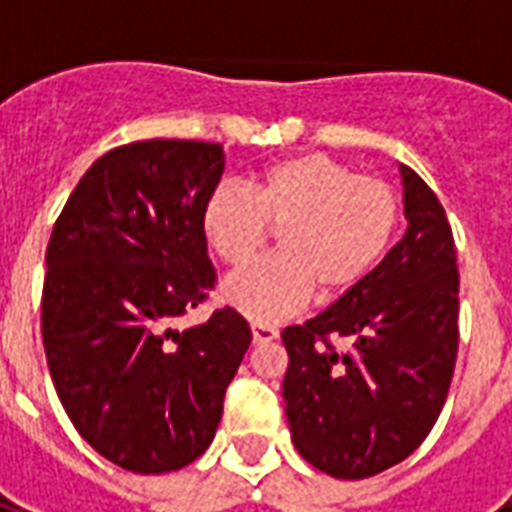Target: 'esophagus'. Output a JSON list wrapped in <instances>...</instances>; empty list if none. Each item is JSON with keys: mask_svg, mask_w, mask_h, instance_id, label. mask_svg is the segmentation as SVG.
I'll list each match as a JSON object with an SVG mask.
<instances>
[{"mask_svg": "<svg viewBox=\"0 0 512 512\" xmlns=\"http://www.w3.org/2000/svg\"><path fill=\"white\" fill-rule=\"evenodd\" d=\"M276 337H279V329L271 327V324H252V340H255V345L271 342Z\"/></svg>", "mask_w": 512, "mask_h": 512, "instance_id": "34e87169", "label": "esophagus"}]
</instances>
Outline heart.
<instances>
[{
    "instance_id": "heart-1",
    "label": "heart",
    "mask_w": 512,
    "mask_h": 512,
    "mask_svg": "<svg viewBox=\"0 0 512 512\" xmlns=\"http://www.w3.org/2000/svg\"><path fill=\"white\" fill-rule=\"evenodd\" d=\"M396 225V191L327 154L268 164L249 193L217 188L201 207V233L228 268H244L279 233L281 255L231 276L220 292L252 321L284 319L311 292L348 295L380 265Z\"/></svg>"
}]
</instances>
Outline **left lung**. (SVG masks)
Here are the masks:
<instances>
[{"label": "left lung", "instance_id": "8db88e82", "mask_svg": "<svg viewBox=\"0 0 512 512\" xmlns=\"http://www.w3.org/2000/svg\"><path fill=\"white\" fill-rule=\"evenodd\" d=\"M406 233L356 289L281 332L295 449L335 478L377 476L425 441L457 361L460 273L446 212L409 167ZM341 342L335 349L331 340Z\"/></svg>", "mask_w": 512, "mask_h": 512}]
</instances>
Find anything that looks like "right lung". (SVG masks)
Listing matches in <instances>:
<instances>
[{"instance_id": "add662e5", "label": "right lung", "mask_w": 512, "mask_h": 512, "mask_svg": "<svg viewBox=\"0 0 512 512\" xmlns=\"http://www.w3.org/2000/svg\"><path fill=\"white\" fill-rule=\"evenodd\" d=\"M223 170L217 143L114 148L76 183L47 244L52 385L79 436L132 473H172L204 454L252 342L233 308L172 327L215 284L201 207Z\"/></svg>"}]
</instances>
